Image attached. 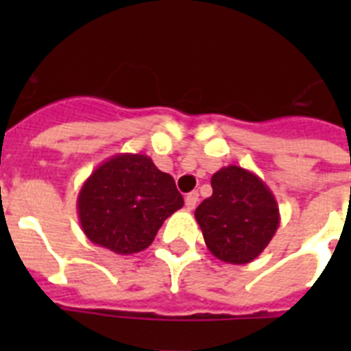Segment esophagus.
Returning a JSON list of instances; mask_svg holds the SVG:
<instances>
[{
	"label": "esophagus",
	"mask_w": 351,
	"mask_h": 351,
	"mask_svg": "<svg viewBox=\"0 0 351 351\" xmlns=\"http://www.w3.org/2000/svg\"><path fill=\"white\" fill-rule=\"evenodd\" d=\"M184 202H186V209L193 210L195 207H197V204H198V193H197V191H191V193L186 195Z\"/></svg>",
	"instance_id": "1"
}]
</instances>
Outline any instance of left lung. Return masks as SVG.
<instances>
[{"instance_id":"left-lung-1","label":"left lung","mask_w":351,"mask_h":351,"mask_svg":"<svg viewBox=\"0 0 351 351\" xmlns=\"http://www.w3.org/2000/svg\"><path fill=\"white\" fill-rule=\"evenodd\" d=\"M210 186L213 195L195 210L206 246L221 262H253L280 226L276 197L256 173L237 165L219 169Z\"/></svg>"}]
</instances>
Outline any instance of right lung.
Here are the masks:
<instances>
[{
    "mask_svg": "<svg viewBox=\"0 0 351 351\" xmlns=\"http://www.w3.org/2000/svg\"><path fill=\"white\" fill-rule=\"evenodd\" d=\"M184 206L170 173L145 154L121 153L96 167L77 197L86 237L117 255L151 246L160 226Z\"/></svg>",
    "mask_w": 351,
    "mask_h": 351,
    "instance_id": "1",
    "label": "right lung"
}]
</instances>
